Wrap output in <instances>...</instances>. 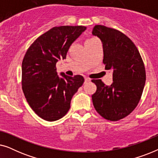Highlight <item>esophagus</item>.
<instances>
[{"label":"esophagus","mask_w":158,"mask_h":158,"mask_svg":"<svg viewBox=\"0 0 158 158\" xmlns=\"http://www.w3.org/2000/svg\"><path fill=\"white\" fill-rule=\"evenodd\" d=\"M90 81V79L88 78V77H85V82L84 83H88V82Z\"/></svg>","instance_id":"obj_1"}]
</instances>
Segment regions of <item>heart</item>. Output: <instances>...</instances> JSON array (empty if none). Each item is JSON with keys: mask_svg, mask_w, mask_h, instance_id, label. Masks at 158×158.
Instances as JSON below:
<instances>
[{"mask_svg": "<svg viewBox=\"0 0 158 158\" xmlns=\"http://www.w3.org/2000/svg\"><path fill=\"white\" fill-rule=\"evenodd\" d=\"M91 40H94V39H91Z\"/></svg>", "mask_w": 158, "mask_h": 158, "instance_id": "heart-1", "label": "heart"}]
</instances>
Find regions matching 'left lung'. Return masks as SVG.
Here are the masks:
<instances>
[{
    "label": "left lung",
    "instance_id": "1",
    "mask_svg": "<svg viewBox=\"0 0 158 158\" xmlns=\"http://www.w3.org/2000/svg\"><path fill=\"white\" fill-rule=\"evenodd\" d=\"M92 34L103 44L105 69L113 72L110 86L101 80L92 81L97 86L93 103L106 119L120 120L135 109L141 98L146 81L143 61L132 41L118 30L96 25Z\"/></svg>",
    "mask_w": 158,
    "mask_h": 158
}]
</instances>
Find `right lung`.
<instances>
[{
	"mask_svg": "<svg viewBox=\"0 0 158 158\" xmlns=\"http://www.w3.org/2000/svg\"><path fill=\"white\" fill-rule=\"evenodd\" d=\"M86 29L83 26L53 27L34 41L22 62V89L33 111L53 122L68 113L73 95L83 85L82 75L57 74L56 63L66 58L70 45Z\"/></svg>",
	"mask_w": 158,
	"mask_h": 158,
	"instance_id": "right-lung-1",
	"label": "right lung"
}]
</instances>
